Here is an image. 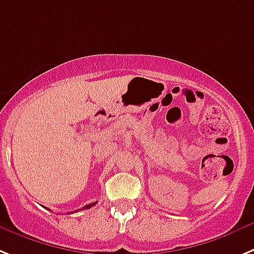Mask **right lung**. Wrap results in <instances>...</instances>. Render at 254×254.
Returning <instances> with one entry per match:
<instances>
[{
  "label": "right lung",
  "instance_id": "add662e5",
  "mask_svg": "<svg viewBox=\"0 0 254 254\" xmlns=\"http://www.w3.org/2000/svg\"><path fill=\"white\" fill-rule=\"evenodd\" d=\"M95 204H97V201H95V203H91V204H87V205H85L84 208H82V209H89V208H91V206H94ZM80 210V209H78Z\"/></svg>",
  "mask_w": 254,
  "mask_h": 254
}]
</instances>
